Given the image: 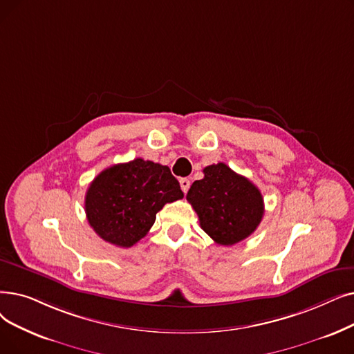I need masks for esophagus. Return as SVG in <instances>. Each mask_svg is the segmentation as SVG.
<instances>
[{"mask_svg":"<svg viewBox=\"0 0 354 354\" xmlns=\"http://www.w3.org/2000/svg\"><path fill=\"white\" fill-rule=\"evenodd\" d=\"M179 183H180V189L187 194L188 189H189V187H191L189 179H188V178H182V179H179Z\"/></svg>","mask_w":354,"mask_h":354,"instance_id":"obj_1","label":"esophagus"}]
</instances>
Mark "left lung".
Masks as SVG:
<instances>
[{"label":"left lung","mask_w":354,"mask_h":354,"mask_svg":"<svg viewBox=\"0 0 354 354\" xmlns=\"http://www.w3.org/2000/svg\"><path fill=\"white\" fill-rule=\"evenodd\" d=\"M187 199L198 214L199 225L221 245L248 239L265 214L259 188L221 162L204 169V178L192 183Z\"/></svg>","instance_id":"1"}]
</instances>
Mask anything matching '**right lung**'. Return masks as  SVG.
<instances>
[{
  "mask_svg": "<svg viewBox=\"0 0 354 354\" xmlns=\"http://www.w3.org/2000/svg\"><path fill=\"white\" fill-rule=\"evenodd\" d=\"M180 198L183 192L171 169L137 158L106 167L91 182L85 212L102 240L131 248L149 233L163 205Z\"/></svg>",
  "mask_w": 354,
  "mask_h": 354,
  "instance_id": "obj_1",
  "label": "right lung"
}]
</instances>
